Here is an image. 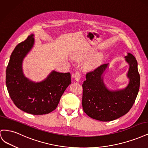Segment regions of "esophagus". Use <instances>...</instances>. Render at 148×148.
Masks as SVG:
<instances>
[{"label": "esophagus", "mask_w": 148, "mask_h": 148, "mask_svg": "<svg viewBox=\"0 0 148 148\" xmlns=\"http://www.w3.org/2000/svg\"><path fill=\"white\" fill-rule=\"evenodd\" d=\"M80 78H81V75H80V73L79 72H78V71L75 72V73L74 75V78L76 81L78 82L79 81Z\"/></svg>", "instance_id": "esophagus-1"}]
</instances>
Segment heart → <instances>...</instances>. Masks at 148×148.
<instances>
[{
    "mask_svg": "<svg viewBox=\"0 0 148 148\" xmlns=\"http://www.w3.org/2000/svg\"><path fill=\"white\" fill-rule=\"evenodd\" d=\"M92 53V51L91 49L86 48L84 49L83 51H79L77 53H75L73 55V59L77 61H82L84 59H86L87 57L90 56ZM102 59V56L101 53H97L96 54L94 55L91 57L89 59L85 62L84 67V69L87 70H91L93 68H95L97 64L99 63L100 61Z\"/></svg>",
    "mask_w": 148,
    "mask_h": 148,
    "instance_id": "obj_1",
    "label": "heart"
}]
</instances>
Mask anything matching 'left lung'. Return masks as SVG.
<instances>
[{
    "mask_svg": "<svg viewBox=\"0 0 148 148\" xmlns=\"http://www.w3.org/2000/svg\"><path fill=\"white\" fill-rule=\"evenodd\" d=\"M129 65L126 88L110 90L104 82V74L109 64L101 65L86 75L83 83V109L89 117L109 122L126 114L132 107L140 89V77L137 61L132 53L125 57Z\"/></svg>",
    "mask_w": 148,
    "mask_h": 148,
    "instance_id": "1",
    "label": "left lung"
}]
</instances>
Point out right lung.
<instances>
[{
    "instance_id": "right-lung-1",
    "label": "right lung",
    "mask_w": 148,
    "mask_h": 148,
    "mask_svg": "<svg viewBox=\"0 0 148 148\" xmlns=\"http://www.w3.org/2000/svg\"><path fill=\"white\" fill-rule=\"evenodd\" d=\"M34 44V34H31L15 47L7 67L6 86L18 108L30 114H47L56 109L61 96L71 84V75L53 70L46 79L36 83L26 78L22 65Z\"/></svg>"
}]
</instances>
